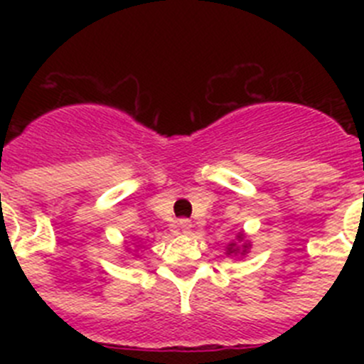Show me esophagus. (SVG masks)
Masks as SVG:
<instances>
[{
    "label": "esophagus",
    "mask_w": 364,
    "mask_h": 364,
    "mask_svg": "<svg viewBox=\"0 0 364 364\" xmlns=\"http://www.w3.org/2000/svg\"><path fill=\"white\" fill-rule=\"evenodd\" d=\"M178 228H180V231H182V233H189V231H191V228H193V224H191V220H188V218H180Z\"/></svg>",
    "instance_id": "esophagus-1"
}]
</instances>
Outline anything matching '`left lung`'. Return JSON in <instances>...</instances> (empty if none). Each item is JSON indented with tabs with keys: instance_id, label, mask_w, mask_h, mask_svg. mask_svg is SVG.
<instances>
[{
	"instance_id": "left-lung-1",
	"label": "left lung",
	"mask_w": 364,
	"mask_h": 364,
	"mask_svg": "<svg viewBox=\"0 0 364 364\" xmlns=\"http://www.w3.org/2000/svg\"><path fill=\"white\" fill-rule=\"evenodd\" d=\"M244 247H246V246H244ZM228 252L235 253V252H237V246H235V244H230V247H228Z\"/></svg>"
}]
</instances>
